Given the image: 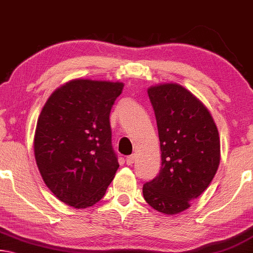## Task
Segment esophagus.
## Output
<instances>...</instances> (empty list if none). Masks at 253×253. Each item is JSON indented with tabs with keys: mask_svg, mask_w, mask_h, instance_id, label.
Wrapping results in <instances>:
<instances>
[{
	"mask_svg": "<svg viewBox=\"0 0 253 253\" xmlns=\"http://www.w3.org/2000/svg\"><path fill=\"white\" fill-rule=\"evenodd\" d=\"M134 158H135L134 155H130V156H127V157L126 158V164H127V165H132V164H133V163H134Z\"/></svg>",
	"mask_w": 253,
	"mask_h": 253,
	"instance_id": "esophagus-1",
	"label": "esophagus"
}]
</instances>
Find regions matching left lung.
I'll return each instance as SVG.
<instances>
[{"mask_svg":"<svg viewBox=\"0 0 253 253\" xmlns=\"http://www.w3.org/2000/svg\"><path fill=\"white\" fill-rule=\"evenodd\" d=\"M157 122L162 167L142 186L147 204L159 212L175 215L211 184L219 165L218 130L205 105L180 84L148 90Z\"/></svg>","mask_w":253,"mask_h":253,"instance_id":"8db88e82","label":"left lung"}]
</instances>
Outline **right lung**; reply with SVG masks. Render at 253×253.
I'll return each mask as SVG.
<instances>
[{
    "mask_svg": "<svg viewBox=\"0 0 253 253\" xmlns=\"http://www.w3.org/2000/svg\"><path fill=\"white\" fill-rule=\"evenodd\" d=\"M122 83L77 79L46 102L35 132V158L62 203L87 208L102 199L119 169L110 113Z\"/></svg>",
    "mask_w": 253,
    "mask_h": 253,
    "instance_id": "1",
    "label": "right lung"
}]
</instances>
